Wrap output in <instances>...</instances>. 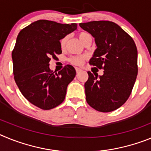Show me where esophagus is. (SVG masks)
<instances>
[{"mask_svg":"<svg viewBox=\"0 0 151 151\" xmlns=\"http://www.w3.org/2000/svg\"><path fill=\"white\" fill-rule=\"evenodd\" d=\"M76 71L77 73H78L82 71V69H81V68H78V67H76Z\"/></svg>","mask_w":151,"mask_h":151,"instance_id":"1","label":"esophagus"}]
</instances>
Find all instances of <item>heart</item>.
Masks as SVG:
<instances>
[{
	"instance_id": "obj_1",
	"label": "heart",
	"mask_w": 151,
	"mask_h": 151,
	"mask_svg": "<svg viewBox=\"0 0 151 151\" xmlns=\"http://www.w3.org/2000/svg\"><path fill=\"white\" fill-rule=\"evenodd\" d=\"M91 36L87 32H81L78 34V38H79L80 41L82 42L85 38L87 37ZM66 42V37H64L63 38L60 40V45L61 47H64L65 46V44ZM86 59V57L84 55H76L73 56L69 58V62H71L72 63L74 64V65H82L83 63V62L85 61V60Z\"/></svg>"
}]
</instances>
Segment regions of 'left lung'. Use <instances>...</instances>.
I'll return each mask as SVG.
<instances>
[{"label": "left lung", "mask_w": 151, "mask_h": 151, "mask_svg": "<svg viewBox=\"0 0 151 151\" xmlns=\"http://www.w3.org/2000/svg\"><path fill=\"white\" fill-rule=\"evenodd\" d=\"M79 26L94 37L97 45L89 63L104 69L100 76L88 72V79L85 83L86 101L97 111H113L127 101L137 78L135 43L113 22L92 21Z\"/></svg>", "instance_id": "1"}]
</instances>
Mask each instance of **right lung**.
<instances>
[{
  "mask_svg": "<svg viewBox=\"0 0 151 151\" xmlns=\"http://www.w3.org/2000/svg\"><path fill=\"white\" fill-rule=\"evenodd\" d=\"M77 24L41 20L20 31L12 52L14 79L22 95L35 106L50 110L65 99L76 69L66 65L58 73L49 68L50 58L62 53L60 41L76 30Z\"/></svg>",
  "mask_w": 151,
  "mask_h": 151,
  "instance_id": "obj_1",
  "label": "right lung"
}]
</instances>
